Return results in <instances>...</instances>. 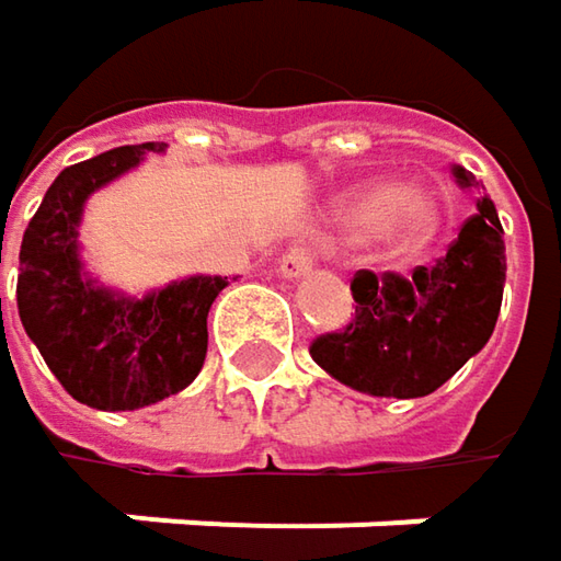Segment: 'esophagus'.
Returning a JSON list of instances; mask_svg holds the SVG:
<instances>
[{
  "instance_id": "34e87169",
  "label": "esophagus",
  "mask_w": 561,
  "mask_h": 561,
  "mask_svg": "<svg viewBox=\"0 0 561 561\" xmlns=\"http://www.w3.org/2000/svg\"><path fill=\"white\" fill-rule=\"evenodd\" d=\"M311 266H314L311 253H305V250H288L279 260L282 279H305L311 273Z\"/></svg>"
}]
</instances>
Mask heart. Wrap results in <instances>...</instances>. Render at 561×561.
I'll return each mask as SVG.
<instances>
[{
    "mask_svg": "<svg viewBox=\"0 0 561 561\" xmlns=\"http://www.w3.org/2000/svg\"><path fill=\"white\" fill-rule=\"evenodd\" d=\"M445 207L438 194L425 187H402V181L374 178L344 191L328 214V227L341 237H370L380 240L392 253H419L425 250L442 230Z\"/></svg>",
    "mask_w": 561,
    "mask_h": 561,
    "instance_id": "b5f03b06",
    "label": "heart"
}]
</instances>
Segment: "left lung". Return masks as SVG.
Instances as JSON below:
<instances>
[{
    "label": "left lung",
    "mask_w": 561,
    "mask_h": 561,
    "mask_svg": "<svg viewBox=\"0 0 561 561\" xmlns=\"http://www.w3.org/2000/svg\"><path fill=\"white\" fill-rule=\"evenodd\" d=\"M478 191V210L435 266L412 276L360 270L351 291L357 314L337 334L311 344V360L337 383L367 396L419 399L448 383L491 341L506 282L504 227L484 184L455 169Z\"/></svg>",
    "instance_id": "1"
}]
</instances>
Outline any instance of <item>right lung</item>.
<instances>
[{
	"instance_id": "add662e5",
	"label": "right lung",
	"mask_w": 561,
	"mask_h": 561,
	"mask_svg": "<svg viewBox=\"0 0 561 561\" xmlns=\"http://www.w3.org/2000/svg\"><path fill=\"white\" fill-rule=\"evenodd\" d=\"M165 149L119 146L64 169L22 237V328L60 387L90 409H142L191 387L207 357V311L230 285L227 276H184L129 295L83 266L80 220L90 194Z\"/></svg>"
}]
</instances>
